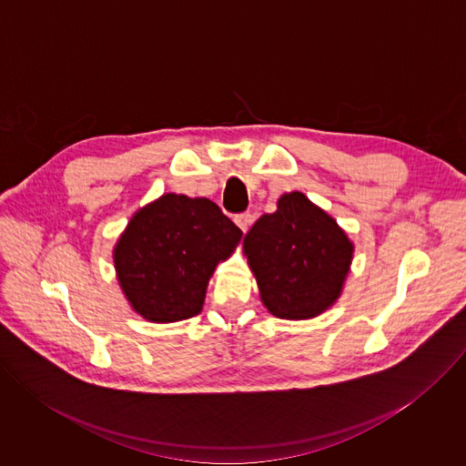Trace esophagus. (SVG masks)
Here are the masks:
<instances>
[{
  "label": "esophagus",
  "mask_w": 466,
  "mask_h": 466,
  "mask_svg": "<svg viewBox=\"0 0 466 466\" xmlns=\"http://www.w3.org/2000/svg\"><path fill=\"white\" fill-rule=\"evenodd\" d=\"M250 221H252V218H250L248 212H243V214H236V216H234V223L239 227L241 232H247V230H248Z\"/></svg>",
  "instance_id": "1"
}]
</instances>
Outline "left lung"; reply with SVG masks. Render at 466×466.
Segmentation results:
<instances>
[{"label":"left lung","instance_id":"1","mask_svg":"<svg viewBox=\"0 0 466 466\" xmlns=\"http://www.w3.org/2000/svg\"><path fill=\"white\" fill-rule=\"evenodd\" d=\"M243 245L265 308L297 320L338 300L354 250L338 223L300 191L282 195L279 210L261 216Z\"/></svg>","mask_w":466,"mask_h":466}]
</instances>
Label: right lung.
Listing matches in <instances>:
<instances>
[{
	"mask_svg": "<svg viewBox=\"0 0 466 466\" xmlns=\"http://www.w3.org/2000/svg\"><path fill=\"white\" fill-rule=\"evenodd\" d=\"M241 230L208 198L167 193L130 219L114 248L117 280L130 306L153 322L203 309L208 280Z\"/></svg>",
	"mask_w": 466,
	"mask_h": 466,
	"instance_id": "1",
	"label": "right lung"
}]
</instances>
